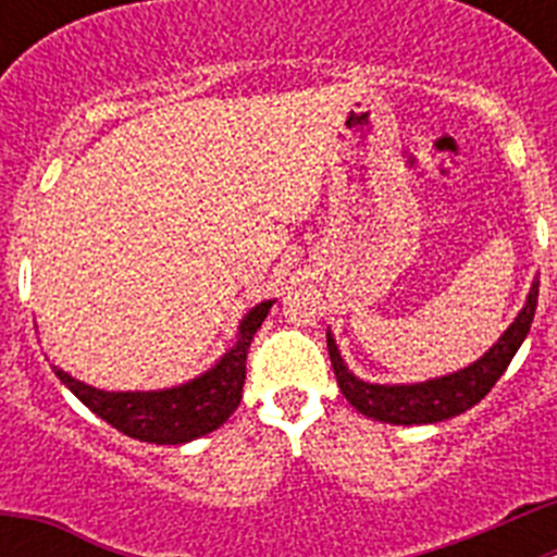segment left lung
I'll list each match as a JSON object with an SVG mask.
<instances>
[{"mask_svg":"<svg viewBox=\"0 0 557 557\" xmlns=\"http://www.w3.org/2000/svg\"><path fill=\"white\" fill-rule=\"evenodd\" d=\"M535 304H539V282H533L528 304L521 307L519 318L510 323L508 332L496 339L494 348L485 351V357H480L474 366L462 368V371L430 379V382H418V385H371V382H362L348 371L337 346H334V337L326 334L329 357H332L339 391L362 416L373 418V421H385V424H437V421L460 416V412L471 410L480 398L488 396L502 373L508 371L510 359L516 357L519 346L528 337Z\"/></svg>","mask_w":557,"mask_h":557,"instance_id":"obj_1","label":"left lung"}]
</instances>
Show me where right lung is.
Segmentation results:
<instances>
[{
	"mask_svg": "<svg viewBox=\"0 0 557 557\" xmlns=\"http://www.w3.org/2000/svg\"><path fill=\"white\" fill-rule=\"evenodd\" d=\"M270 307L273 301H262L250 309L239 323L236 346L220 357L218 366L186 385L147 393H108L83 385L58 366H52V371L88 410L108 421L113 430L147 444H186L223 426L231 412L239 407L250 339L268 318Z\"/></svg>",
	"mask_w": 557,
	"mask_h": 557,
	"instance_id": "right-lung-1",
	"label": "right lung"
}]
</instances>
